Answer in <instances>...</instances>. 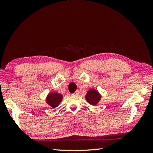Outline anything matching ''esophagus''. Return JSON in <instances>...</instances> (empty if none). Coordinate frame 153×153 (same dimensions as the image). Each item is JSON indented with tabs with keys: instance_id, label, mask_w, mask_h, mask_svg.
<instances>
[{
	"instance_id": "1",
	"label": "esophagus",
	"mask_w": 153,
	"mask_h": 153,
	"mask_svg": "<svg viewBox=\"0 0 153 153\" xmlns=\"http://www.w3.org/2000/svg\"><path fill=\"white\" fill-rule=\"evenodd\" d=\"M79 94H80V91L78 90L76 91V92H75V93H74V94H75V95H78Z\"/></svg>"
}]
</instances>
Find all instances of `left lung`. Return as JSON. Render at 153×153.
<instances>
[{
    "mask_svg": "<svg viewBox=\"0 0 153 153\" xmlns=\"http://www.w3.org/2000/svg\"><path fill=\"white\" fill-rule=\"evenodd\" d=\"M85 98L88 103L92 106H95L100 101L101 95L96 89H90L87 91V94L85 96Z\"/></svg>",
    "mask_w": 153,
    "mask_h": 153,
    "instance_id": "left-lung-1",
    "label": "left lung"
}]
</instances>
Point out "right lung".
I'll use <instances>...</instances> for the list:
<instances>
[{"instance_id": "1", "label": "right lung", "mask_w": 153, "mask_h": 153, "mask_svg": "<svg viewBox=\"0 0 153 153\" xmlns=\"http://www.w3.org/2000/svg\"><path fill=\"white\" fill-rule=\"evenodd\" d=\"M63 98L62 94L58 93L57 92H52L48 94L46 97V103L53 108H56L58 106Z\"/></svg>"}]
</instances>
